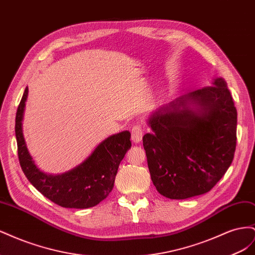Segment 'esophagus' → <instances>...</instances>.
<instances>
[{"label":"esophagus","instance_id":"obj_1","mask_svg":"<svg viewBox=\"0 0 255 255\" xmlns=\"http://www.w3.org/2000/svg\"><path fill=\"white\" fill-rule=\"evenodd\" d=\"M132 140L133 142L135 143H138L140 142L141 139H142V135H143V132H142V128L139 127V126H135L132 128Z\"/></svg>","mask_w":255,"mask_h":255}]
</instances>
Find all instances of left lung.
Segmentation results:
<instances>
[{"instance_id": "left-lung-1", "label": "left lung", "mask_w": 255, "mask_h": 255, "mask_svg": "<svg viewBox=\"0 0 255 255\" xmlns=\"http://www.w3.org/2000/svg\"><path fill=\"white\" fill-rule=\"evenodd\" d=\"M142 138L151 179L160 195L183 200L206 194L232 164L237 112L227 82L188 92L154 111Z\"/></svg>"}]
</instances>
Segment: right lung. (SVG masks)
Listing matches in <instances>:
<instances>
[{
    "mask_svg": "<svg viewBox=\"0 0 255 255\" xmlns=\"http://www.w3.org/2000/svg\"><path fill=\"white\" fill-rule=\"evenodd\" d=\"M28 95L26 87L16 115V138L20 166L30 184L41 194L63 207L88 208L110 195L120 161L132 146L130 133L123 130L100 142L89 156L70 170L59 174L45 173L30 155L22 130L23 114Z\"/></svg>",
    "mask_w": 255,
    "mask_h": 255,
    "instance_id": "right-lung-1",
    "label": "right lung"
}]
</instances>
